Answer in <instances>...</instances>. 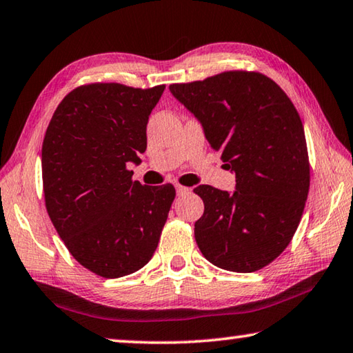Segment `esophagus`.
<instances>
[{
	"instance_id": "obj_1",
	"label": "esophagus",
	"mask_w": 353,
	"mask_h": 353,
	"mask_svg": "<svg viewBox=\"0 0 353 353\" xmlns=\"http://www.w3.org/2000/svg\"><path fill=\"white\" fill-rule=\"evenodd\" d=\"M176 190H177V194L179 196H183L190 193V188L188 187H183V185H176Z\"/></svg>"
}]
</instances>
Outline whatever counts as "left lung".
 Masks as SVG:
<instances>
[{"label": "left lung", "mask_w": 353, "mask_h": 353, "mask_svg": "<svg viewBox=\"0 0 353 353\" xmlns=\"http://www.w3.org/2000/svg\"><path fill=\"white\" fill-rule=\"evenodd\" d=\"M170 90L236 176L234 193L194 188L204 201L194 224L202 255L225 271L261 270L291 243L308 196V149L294 104L259 71H224Z\"/></svg>", "instance_id": "obj_1"}]
</instances>
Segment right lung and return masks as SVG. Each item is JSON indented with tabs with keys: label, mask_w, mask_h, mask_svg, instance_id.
Here are the masks:
<instances>
[{
	"label": "right lung",
	"mask_w": 353,
	"mask_h": 353,
	"mask_svg": "<svg viewBox=\"0 0 353 353\" xmlns=\"http://www.w3.org/2000/svg\"><path fill=\"white\" fill-rule=\"evenodd\" d=\"M165 85L117 82L71 90L41 146L46 212L70 254L104 279L141 270L152 259L176 190L132 181L128 163L146 151V124Z\"/></svg>",
	"instance_id": "obj_1"
}]
</instances>
